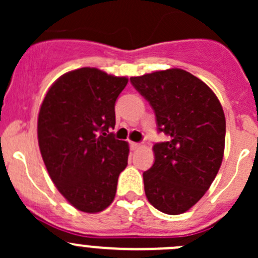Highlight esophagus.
I'll use <instances>...</instances> for the list:
<instances>
[{
  "label": "esophagus",
  "instance_id": "obj_1",
  "mask_svg": "<svg viewBox=\"0 0 258 258\" xmlns=\"http://www.w3.org/2000/svg\"><path fill=\"white\" fill-rule=\"evenodd\" d=\"M130 146H131V150H137V148L140 147V144H137V142H131Z\"/></svg>",
  "mask_w": 258,
  "mask_h": 258
}]
</instances>
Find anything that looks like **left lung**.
<instances>
[{"label":"left lung","mask_w":258,"mask_h":258,"mask_svg":"<svg viewBox=\"0 0 258 258\" xmlns=\"http://www.w3.org/2000/svg\"><path fill=\"white\" fill-rule=\"evenodd\" d=\"M130 81L155 111L158 132L168 136L153 145L155 162L144 172L146 197L163 213L186 212L206 194L222 163V106L204 81L181 69Z\"/></svg>","instance_id":"1"}]
</instances>
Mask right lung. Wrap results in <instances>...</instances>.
I'll return each instance as SVG.
<instances>
[{
    "mask_svg": "<svg viewBox=\"0 0 258 258\" xmlns=\"http://www.w3.org/2000/svg\"><path fill=\"white\" fill-rule=\"evenodd\" d=\"M128 79L93 67L70 71L49 87L41 105V155L59 194L87 213L112 204L128 144L114 139V103Z\"/></svg>",
    "mask_w": 258,
    "mask_h": 258,
    "instance_id": "add662e5",
    "label": "right lung"
}]
</instances>
